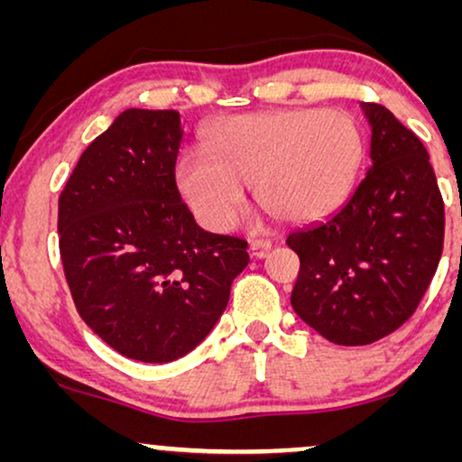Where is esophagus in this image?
Segmentation results:
<instances>
[{
    "label": "esophagus",
    "instance_id": "34e87169",
    "mask_svg": "<svg viewBox=\"0 0 462 462\" xmlns=\"http://www.w3.org/2000/svg\"><path fill=\"white\" fill-rule=\"evenodd\" d=\"M249 252H252L254 258H267L269 252H272V243L269 241H252V245H249Z\"/></svg>",
    "mask_w": 462,
    "mask_h": 462
}]
</instances>
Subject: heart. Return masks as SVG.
Instances as JSON below:
<instances>
[{
  "label": "heart",
  "instance_id": "heart-1",
  "mask_svg": "<svg viewBox=\"0 0 462 462\" xmlns=\"http://www.w3.org/2000/svg\"><path fill=\"white\" fill-rule=\"evenodd\" d=\"M173 167L178 193L210 230H227L245 204L247 184L261 204L295 224L328 217L352 193L365 136L346 110L282 108L232 115Z\"/></svg>",
  "mask_w": 462,
  "mask_h": 462
}]
</instances>
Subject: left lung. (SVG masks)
<instances>
[{
	"mask_svg": "<svg viewBox=\"0 0 462 462\" xmlns=\"http://www.w3.org/2000/svg\"><path fill=\"white\" fill-rule=\"evenodd\" d=\"M371 164L337 213L291 232L298 317L337 346H367L404 323L443 252V199L423 143L378 104H360Z\"/></svg>",
	"mask_w": 462,
	"mask_h": 462,
	"instance_id": "8db88e82",
	"label": "left lung"
}]
</instances>
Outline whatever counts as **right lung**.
Here are the masks:
<instances>
[{
    "label": "right lung",
    "mask_w": 462,
    "mask_h": 462,
    "mask_svg": "<svg viewBox=\"0 0 462 462\" xmlns=\"http://www.w3.org/2000/svg\"><path fill=\"white\" fill-rule=\"evenodd\" d=\"M178 110L128 108L84 150L58 199L76 309L115 352L171 363L208 337L247 243L198 226L182 204Z\"/></svg>",
    "instance_id": "1"
}]
</instances>
